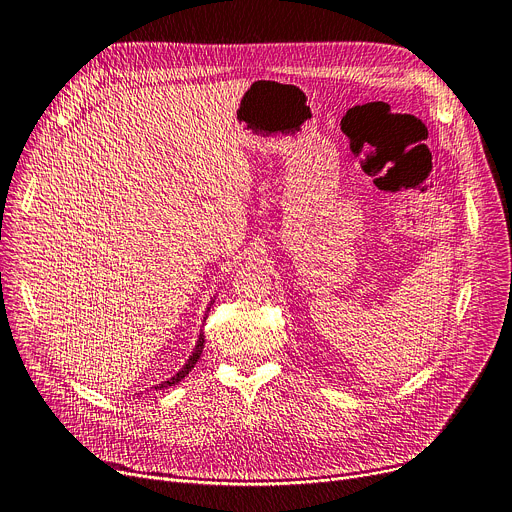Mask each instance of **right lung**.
<instances>
[{
	"instance_id": "1",
	"label": "right lung",
	"mask_w": 512,
	"mask_h": 512,
	"mask_svg": "<svg viewBox=\"0 0 512 512\" xmlns=\"http://www.w3.org/2000/svg\"><path fill=\"white\" fill-rule=\"evenodd\" d=\"M214 302V300H212ZM210 302V304H212ZM208 310H210V306H208ZM208 316V314H206ZM206 321V319H204ZM202 350H204V333L200 331V337H198V344H196V348H193V352H191V356H189V360L183 364V369L177 373V375H173L170 379H166V381H162V383H156L154 385V389L158 392V389H166V387H170V385H177L181 379H185L189 373H191V369L196 367V362L200 360V356H202Z\"/></svg>"
}]
</instances>
